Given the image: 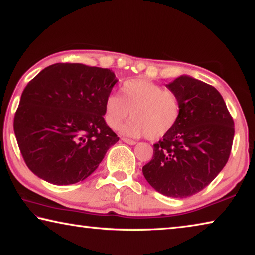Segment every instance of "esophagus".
Wrapping results in <instances>:
<instances>
[{
  "mask_svg": "<svg viewBox=\"0 0 255 255\" xmlns=\"http://www.w3.org/2000/svg\"><path fill=\"white\" fill-rule=\"evenodd\" d=\"M122 140L124 143H126L128 145H136V141L135 140H131V139H127V138H122Z\"/></svg>",
  "mask_w": 255,
  "mask_h": 255,
  "instance_id": "esophagus-1",
  "label": "esophagus"
}]
</instances>
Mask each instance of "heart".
<instances>
[{
	"label": "heart",
	"instance_id": "obj_1",
	"mask_svg": "<svg viewBox=\"0 0 255 255\" xmlns=\"http://www.w3.org/2000/svg\"><path fill=\"white\" fill-rule=\"evenodd\" d=\"M123 97L111 93L106 99L105 118L111 128H117L129 116L132 119L120 128L124 135H146L156 140L169 133L179 122L181 106L179 98L171 90L163 89L147 79L125 82Z\"/></svg>",
	"mask_w": 255,
	"mask_h": 255
}]
</instances>
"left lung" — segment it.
I'll return each instance as SVG.
<instances>
[{"label":"left lung","instance_id":"left-lung-1","mask_svg":"<svg viewBox=\"0 0 255 255\" xmlns=\"http://www.w3.org/2000/svg\"><path fill=\"white\" fill-rule=\"evenodd\" d=\"M165 86L179 98L175 127L154 145L143 174L164 196L187 198L201 191L218 175L230 157L234 122L214 86L181 75Z\"/></svg>","mask_w":255,"mask_h":255}]
</instances>
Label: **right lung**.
I'll return each mask as SVG.
<instances>
[{
	"instance_id": "obj_1",
	"label": "right lung",
	"mask_w": 255,
	"mask_h": 255,
	"mask_svg": "<svg viewBox=\"0 0 255 255\" xmlns=\"http://www.w3.org/2000/svg\"><path fill=\"white\" fill-rule=\"evenodd\" d=\"M117 82L111 70L79 63L53 64L29 82L13 126L33 174L67 185L98 169L119 140L103 118L106 99Z\"/></svg>"
}]
</instances>
